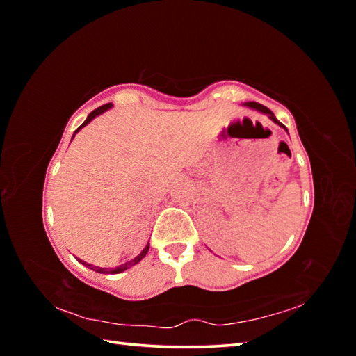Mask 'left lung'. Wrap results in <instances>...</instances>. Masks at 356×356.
Wrapping results in <instances>:
<instances>
[{
    "label": "left lung",
    "instance_id": "1",
    "mask_svg": "<svg viewBox=\"0 0 356 356\" xmlns=\"http://www.w3.org/2000/svg\"><path fill=\"white\" fill-rule=\"evenodd\" d=\"M246 105H248V106H251V108H254V110H259V111H262V113H265V114H268V118H270V119H272V120H273V122H276V124H278V125H281V127H282V129H286V127H284V125H282V124L280 122V120L275 118V114H273L272 111H270L267 106H264V105H261V104H256V102H250V104H246ZM286 130H287V129H286Z\"/></svg>",
    "mask_w": 356,
    "mask_h": 356
}]
</instances>
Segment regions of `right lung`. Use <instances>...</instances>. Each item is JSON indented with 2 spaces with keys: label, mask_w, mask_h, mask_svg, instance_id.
<instances>
[{
  "label": "right lung",
  "mask_w": 356,
  "mask_h": 356,
  "mask_svg": "<svg viewBox=\"0 0 356 356\" xmlns=\"http://www.w3.org/2000/svg\"><path fill=\"white\" fill-rule=\"evenodd\" d=\"M111 106V104H106V105H102V106H99V108H95V110L91 113V114H89V116H88V119L86 120H84V122H83V125H81V127H84V125H86V124H89V122H91V120L95 118V116H97V114H102V113H104V111H106L108 110V108H110ZM80 127V129H81ZM80 129H76L75 130V134H76V131L78 130H80ZM75 136V135H74ZM147 251H149V243L146 245V248H144L141 252H140V254H138L135 259H131V261L130 262H125V264H122V265H119V267H116V268H100V267H94V265H89V264H86V262H83V261H80V259H78V261H80L81 264H84V265H88V267L89 268H91V270H94V272H97V273H110V275H116V273H120V272H124V270H127V268H130L131 267V265H135V264H138V262H140L141 261V259L144 257V256H146L147 254Z\"/></svg>",
  "instance_id": "obj_1"
}]
</instances>
